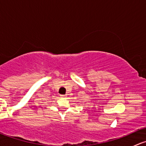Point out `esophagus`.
Instances as JSON below:
<instances>
[{
    "label": "esophagus",
    "mask_w": 146,
    "mask_h": 146,
    "mask_svg": "<svg viewBox=\"0 0 146 146\" xmlns=\"http://www.w3.org/2000/svg\"><path fill=\"white\" fill-rule=\"evenodd\" d=\"M60 96H61V98H66V95H60Z\"/></svg>",
    "instance_id": "34e87169"
}]
</instances>
